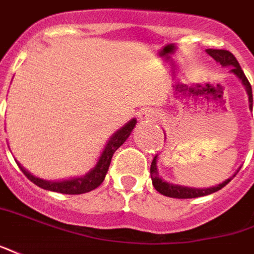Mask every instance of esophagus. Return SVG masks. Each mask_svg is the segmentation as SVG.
Instances as JSON below:
<instances>
[{
  "label": "esophagus",
  "instance_id": "1",
  "mask_svg": "<svg viewBox=\"0 0 254 254\" xmlns=\"http://www.w3.org/2000/svg\"><path fill=\"white\" fill-rule=\"evenodd\" d=\"M156 117L157 113L152 112V110H144V112L139 113V120H141V122H145V120H153V119H156Z\"/></svg>",
  "mask_w": 254,
  "mask_h": 254
}]
</instances>
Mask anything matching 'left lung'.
<instances>
[{
	"label": "left lung",
	"instance_id": "1",
	"mask_svg": "<svg viewBox=\"0 0 254 254\" xmlns=\"http://www.w3.org/2000/svg\"><path fill=\"white\" fill-rule=\"evenodd\" d=\"M206 52L210 55L217 64H220L223 67H231L230 71L234 73L235 76L242 81L244 84L245 90L248 92V97H249V109H253V95H252V85L249 83V80L245 76L244 70L241 69V66L238 64L237 58L231 54L230 51L225 50H206ZM157 155L153 157L152 164H150V177H152V184L155 187V190L162 193L164 196L169 197H177V199H190V197H199V196H206V195H210L217 192L221 188H224L227 184L230 183L232 178L235 177V174L230 177L228 180H225L218 185L210 187V188H192V187H184V185H178V184H171L164 181L163 178L159 177V171H157Z\"/></svg>",
	"mask_w": 254,
	"mask_h": 254
}]
</instances>
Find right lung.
Listing matches in <instances>:
<instances>
[{
  "label": "right lung",
  "instance_id": "add662e5",
  "mask_svg": "<svg viewBox=\"0 0 254 254\" xmlns=\"http://www.w3.org/2000/svg\"><path fill=\"white\" fill-rule=\"evenodd\" d=\"M137 124L135 119H131L128 123H126L119 130L109 138V141L105 145V149L102 150L101 156L98 159L95 167H92L87 174L80 176V177L67 178V180H58V181H48V180H43L36 176H33L30 171H27L22 164L17 162L20 170L23 171V174L30 180L31 183H34L37 187L43 188V190H52V192H59V193H66V195H80V193H85L90 190L98 188L101 184L104 183L106 173L109 170L110 160L113 153L116 152L122 145L126 142V139L130 137L131 131L134 130Z\"/></svg>",
  "mask_w": 254,
  "mask_h": 254
}]
</instances>
